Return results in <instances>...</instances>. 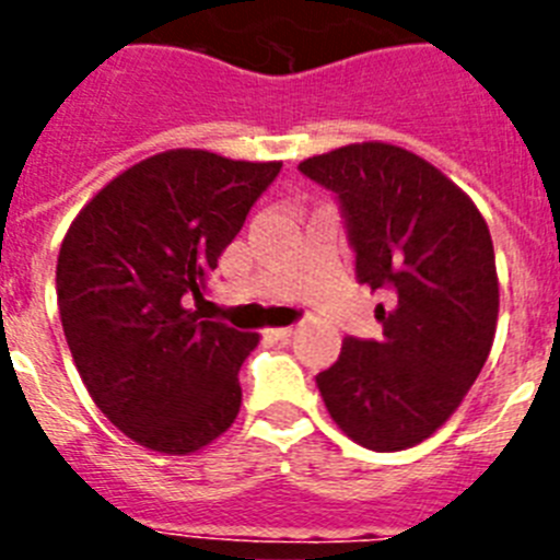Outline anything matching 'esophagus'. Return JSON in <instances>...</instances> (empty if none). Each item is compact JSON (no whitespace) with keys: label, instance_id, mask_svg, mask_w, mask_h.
Here are the masks:
<instances>
[{"label":"esophagus","instance_id":"obj_1","mask_svg":"<svg viewBox=\"0 0 560 560\" xmlns=\"http://www.w3.org/2000/svg\"><path fill=\"white\" fill-rule=\"evenodd\" d=\"M266 334H269V339L275 341H289L291 336H294V328H271L266 330Z\"/></svg>","mask_w":560,"mask_h":560}]
</instances>
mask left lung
<instances>
[{"mask_svg":"<svg viewBox=\"0 0 560 560\" xmlns=\"http://www.w3.org/2000/svg\"><path fill=\"white\" fill-rule=\"evenodd\" d=\"M334 192L355 280L387 291L384 336L341 345L316 375L330 418L361 446L400 452L438 432L491 353L499 314L493 241L474 201L427 160L361 142L300 162Z\"/></svg>","mask_w":560,"mask_h":560,"instance_id":"8db88e82","label":"left lung"}]
</instances>
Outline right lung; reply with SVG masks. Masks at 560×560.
Listing matches in <instances>:
<instances>
[{
	"mask_svg": "<svg viewBox=\"0 0 560 560\" xmlns=\"http://www.w3.org/2000/svg\"><path fill=\"white\" fill-rule=\"evenodd\" d=\"M283 162L156 153L89 201L58 252L63 336L89 395L140 446L190 454L232 427L260 336L205 319L207 277Z\"/></svg>",
	"mask_w": 560,
	"mask_h": 560,
	"instance_id": "add662e5",
	"label": "right lung"
}]
</instances>
